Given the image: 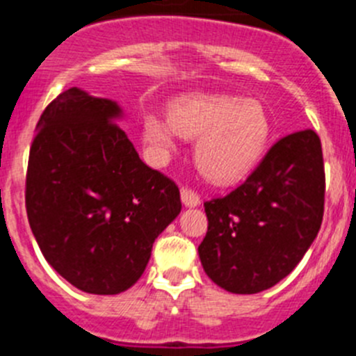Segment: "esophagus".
I'll use <instances>...</instances> for the list:
<instances>
[{"label":"esophagus","instance_id":"obj_1","mask_svg":"<svg viewBox=\"0 0 356 356\" xmlns=\"http://www.w3.org/2000/svg\"><path fill=\"white\" fill-rule=\"evenodd\" d=\"M181 200L186 207H195L200 204V197H198L197 191L191 190V188H186V186L181 188Z\"/></svg>","mask_w":356,"mask_h":356}]
</instances>
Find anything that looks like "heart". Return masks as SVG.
<instances>
[{
	"label": "heart",
	"mask_w": 356,
	"mask_h": 356,
	"mask_svg": "<svg viewBox=\"0 0 356 356\" xmlns=\"http://www.w3.org/2000/svg\"><path fill=\"white\" fill-rule=\"evenodd\" d=\"M142 134L159 158L175 149L177 136L197 140L198 170L209 181L230 184L257 165L270 138V118L255 99L191 94L172 102L168 118L145 115Z\"/></svg>",
	"instance_id": "obj_1"
}]
</instances>
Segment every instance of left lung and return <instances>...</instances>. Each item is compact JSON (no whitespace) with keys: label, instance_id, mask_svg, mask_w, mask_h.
Segmentation results:
<instances>
[{"label":"left lung","instance_id":"8db88e82","mask_svg":"<svg viewBox=\"0 0 356 356\" xmlns=\"http://www.w3.org/2000/svg\"><path fill=\"white\" fill-rule=\"evenodd\" d=\"M198 255L207 277L234 294L270 289L296 268L321 229V140L305 129L278 140L243 184L204 202Z\"/></svg>","mask_w":356,"mask_h":356}]
</instances>
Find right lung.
I'll return each instance as SVG.
<instances>
[{
  "label": "right lung",
  "mask_w": 356,
  "mask_h": 356,
  "mask_svg": "<svg viewBox=\"0 0 356 356\" xmlns=\"http://www.w3.org/2000/svg\"><path fill=\"white\" fill-rule=\"evenodd\" d=\"M120 115L117 102L69 88L40 115L28 159L24 197L38 248L90 294L134 286L182 207L177 184L147 166L115 122Z\"/></svg>",
  "instance_id": "1"
}]
</instances>
